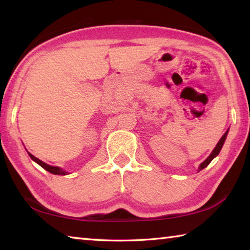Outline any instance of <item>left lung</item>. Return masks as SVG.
Wrapping results in <instances>:
<instances>
[{"label": "left lung", "instance_id": "1", "mask_svg": "<svg viewBox=\"0 0 250 250\" xmlns=\"http://www.w3.org/2000/svg\"><path fill=\"white\" fill-rule=\"evenodd\" d=\"M227 133H228V130L226 131L225 133H224V135L223 137L221 138V140H219V142L217 143V146H215V149L213 150V152H211L210 153V155L208 156V158H207L204 162H203L201 166H200V167H198V171H201V170H203V168L204 167H206L207 166H208V164L211 162V160H213L215 156L216 155H218V153H219V151L222 150V147H223V145H224V142H225V140H226V137H227Z\"/></svg>", "mask_w": 250, "mask_h": 250}]
</instances>
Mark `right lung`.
Segmentation results:
<instances>
[{"label":"right lung","mask_w":250,"mask_h":250,"mask_svg":"<svg viewBox=\"0 0 250 250\" xmlns=\"http://www.w3.org/2000/svg\"><path fill=\"white\" fill-rule=\"evenodd\" d=\"M28 155L31 156V159L35 161L36 163H39L42 167L45 168L46 171H48V172H50V173H53V174H58V175H65V174H67V173H66L65 171L61 170V168H59V167H50V166H48V164L44 163L43 161H41V160H39L37 158H35V156L32 155L31 153H28Z\"/></svg>","instance_id":"right-lung-1"}]
</instances>
